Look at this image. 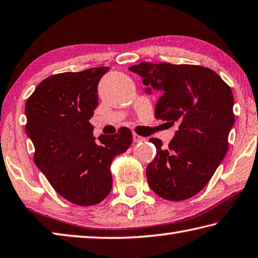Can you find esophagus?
Here are the masks:
<instances>
[{"instance_id": "1", "label": "esophagus", "mask_w": 258, "mask_h": 258, "mask_svg": "<svg viewBox=\"0 0 258 258\" xmlns=\"http://www.w3.org/2000/svg\"><path fill=\"white\" fill-rule=\"evenodd\" d=\"M133 141H134V143L143 142V141H145V138L140 137V135H138L137 133H133Z\"/></svg>"}]
</instances>
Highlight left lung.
<instances>
[{
	"mask_svg": "<svg viewBox=\"0 0 258 258\" xmlns=\"http://www.w3.org/2000/svg\"><path fill=\"white\" fill-rule=\"evenodd\" d=\"M130 71L160 92L156 118L178 124L167 148L150 139L157 156L147 167L150 188L168 201L191 198L204 188L228 151L235 123L233 95L219 74L200 65L143 62Z\"/></svg>",
	"mask_w": 258,
	"mask_h": 258,
	"instance_id": "1",
	"label": "left lung"
}]
</instances>
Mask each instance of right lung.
I'll return each instance as SVG.
<instances>
[{
	"label": "right lung",
	"mask_w": 258,
	"mask_h": 258,
	"mask_svg": "<svg viewBox=\"0 0 258 258\" xmlns=\"http://www.w3.org/2000/svg\"><path fill=\"white\" fill-rule=\"evenodd\" d=\"M109 68L54 74L26 102V133L35 162L57 193L77 205L100 203L113 185L111 161L132 144L126 127L93 137L89 119L98 106V83Z\"/></svg>",
	"instance_id": "add662e5"
}]
</instances>
